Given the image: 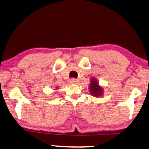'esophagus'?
<instances>
[{
	"mask_svg": "<svg viewBox=\"0 0 149 149\" xmlns=\"http://www.w3.org/2000/svg\"><path fill=\"white\" fill-rule=\"evenodd\" d=\"M70 82L73 84H77V83H78V80H77V79H75V78H73V79H71Z\"/></svg>",
	"mask_w": 149,
	"mask_h": 149,
	"instance_id": "1",
	"label": "esophagus"
}]
</instances>
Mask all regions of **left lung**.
Instances as JSON below:
<instances>
[{
	"label": "left lung",
	"instance_id": "1",
	"mask_svg": "<svg viewBox=\"0 0 149 149\" xmlns=\"http://www.w3.org/2000/svg\"><path fill=\"white\" fill-rule=\"evenodd\" d=\"M90 85V92L94 96L100 97L103 94V88L98 85V82L96 78H91Z\"/></svg>",
	"mask_w": 149,
	"mask_h": 149
}]
</instances>
